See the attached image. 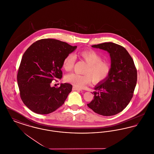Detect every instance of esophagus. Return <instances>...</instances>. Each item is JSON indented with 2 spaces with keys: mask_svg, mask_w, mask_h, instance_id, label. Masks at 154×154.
<instances>
[{
  "mask_svg": "<svg viewBox=\"0 0 154 154\" xmlns=\"http://www.w3.org/2000/svg\"><path fill=\"white\" fill-rule=\"evenodd\" d=\"M72 89H73V91H82L81 89L76 88V87H73V88H72Z\"/></svg>",
  "mask_w": 154,
  "mask_h": 154,
  "instance_id": "esophagus-1",
  "label": "esophagus"
}]
</instances>
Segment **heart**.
Listing matches in <instances>:
<instances>
[{"label":"heart","instance_id":"b5f03b06","mask_svg":"<svg viewBox=\"0 0 154 154\" xmlns=\"http://www.w3.org/2000/svg\"><path fill=\"white\" fill-rule=\"evenodd\" d=\"M79 58L85 61L88 66L84 71V74H69L65 77V81L76 88H82L89 84L92 80L95 84L100 83L106 80L110 75L111 65L108 60L102 59V56L94 50L80 51ZM75 57L73 54H69L62 62V67L66 71H70L73 67Z\"/></svg>","mask_w":154,"mask_h":154}]
</instances>
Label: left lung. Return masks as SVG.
<instances>
[{
	"instance_id": "8db88e82",
	"label": "left lung",
	"mask_w": 154,
	"mask_h": 154,
	"mask_svg": "<svg viewBox=\"0 0 154 154\" xmlns=\"http://www.w3.org/2000/svg\"><path fill=\"white\" fill-rule=\"evenodd\" d=\"M92 47L110 54L111 70L108 78L96 86L97 92H94V99L87 106L98 114L114 116L121 112L131 100L137 83V69L124 47L111 42Z\"/></svg>"
}]
</instances>
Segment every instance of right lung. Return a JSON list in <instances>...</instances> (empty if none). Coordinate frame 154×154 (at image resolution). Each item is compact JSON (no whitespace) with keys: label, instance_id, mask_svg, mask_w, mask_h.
<instances>
[{"label":"right lung","instance_id":"1","mask_svg":"<svg viewBox=\"0 0 154 154\" xmlns=\"http://www.w3.org/2000/svg\"><path fill=\"white\" fill-rule=\"evenodd\" d=\"M77 46L53 38L33 43L24 52L17 73L21 99L33 112L47 114L62 106L72 85L62 84L51 87L53 80L62 77V62Z\"/></svg>","mask_w":154,"mask_h":154}]
</instances>
